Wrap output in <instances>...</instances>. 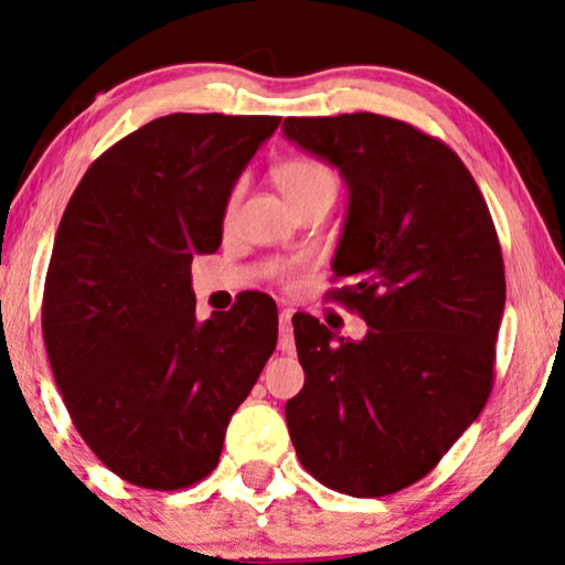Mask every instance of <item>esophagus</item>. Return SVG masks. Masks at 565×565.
<instances>
[{
    "mask_svg": "<svg viewBox=\"0 0 565 565\" xmlns=\"http://www.w3.org/2000/svg\"><path fill=\"white\" fill-rule=\"evenodd\" d=\"M279 350L291 352L294 350V337H291V311L284 309L279 315Z\"/></svg>",
    "mask_w": 565,
    "mask_h": 565,
    "instance_id": "34e87169",
    "label": "esophagus"
}]
</instances>
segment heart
<instances>
[{"mask_svg": "<svg viewBox=\"0 0 565 565\" xmlns=\"http://www.w3.org/2000/svg\"><path fill=\"white\" fill-rule=\"evenodd\" d=\"M276 182L284 192V198L289 200V205H297V202L315 198L319 192H332L334 195V174L327 170L322 162L317 159H307V157H297V159H286L284 164L276 167ZM243 198V180L233 184V190L228 192V200H225V221H233L235 207Z\"/></svg>", "mask_w": 565, "mask_h": 565, "instance_id": "1", "label": "heart"}]
</instances>
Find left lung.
<instances>
[{
  "label": "left lung",
  "instance_id": "left-lung-1",
  "mask_svg": "<svg viewBox=\"0 0 565 565\" xmlns=\"http://www.w3.org/2000/svg\"><path fill=\"white\" fill-rule=\"evenodd\" d=\"M286 139L344 177L350 207L332 289L360 342L294 322L305 388L286 403L317 482L383 498L424 479L490 398L504 264L490 207L457 151L377 114L289 116Z\"/></svg>",
  "mask_w": 565,
  "mask_h": 565
}]
</instances>
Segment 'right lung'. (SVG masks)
<instances>
[{
    "label": "right lung",
    "mask_w": 565,
    "mask_h": 565,
    "mask_svg": "<svg viewBox=\"0 0 565 565\" xmlns=\"http://www.w3.org/2000/svg\"><path fill=\"white\" fill-rule=\"evenodd\" d=\"M281 116L170 114L106 149L67 202L42 337L83 441L126 482L184 490L217 467L279 337L274 299L195 317L190 264Z\"/></svg>",
    "instance_id": "obj_1"
}]
</instances>
